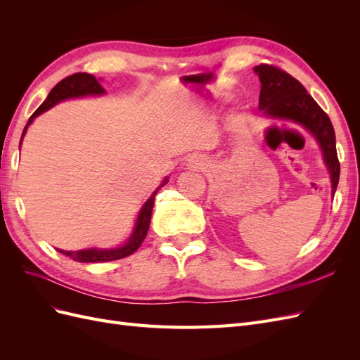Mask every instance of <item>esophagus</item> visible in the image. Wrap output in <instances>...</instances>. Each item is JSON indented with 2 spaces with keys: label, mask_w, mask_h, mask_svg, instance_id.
Segmentation results:
<instances>
[{
  "label": "esophagus",
  "mask_w": 360,
  "mask_h": 360,
  "mask_svg": "<svg viewBox=\"0 0 360 360\" xmlns=\"http://www.w3.org/2000/svg\"><path fill=\"white\" fill-rule=\"evenodd\" d=\"M188 165H189L191 168H195V169H202L204 163H202V160H200V158L192 156V158L188 159Z\"/></svg>",
  "instance_id": "esophagus-1"
}]
</instances>
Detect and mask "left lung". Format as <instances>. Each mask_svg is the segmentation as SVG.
<instances>
[{"label": "left lung", "mask_w": 360, "mask_h": 360, "mask_svg": "<svg viewBox=\"0 0 360 360\" xmlns=\"http://www.w3.org/2000/svg\"><path fill=\"white\" fill-rule=\"evenodd\" d=\"M254 70L261 82L258 110L267 117L288 120L309 130L323 151L324 163L330 172L332 195H335L340 181V160L336 155L335 130L329 115L308 94L304 86L287 72L269 64H259Z\"/></svg>", "instance_id": "8db88e82"}]
</instances>
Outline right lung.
<instances>
[{
    "label": "right lung",
    "instance_id": "right-lung-1",
    "mask_svg": "<svg viewBox=\"0 0 360 360\" xmlns=\"http://www.w3.org/2000/svg\"><path fill=\"white\" fill-rule=\"evenodd\" d=\"M96 94L97 96L105 94V89L101 85V81L96 79L93 75L75 73V75L68 76V78H64L63 81H60L56 86H53V89L49 91L46 101L43 102L34 111V114L30 117L28 123L22 132V138L27 132L28 126L32 123V120H34L37 115H40L41 112L48 111L49 108H52L53 105H57L61 101L72 99V97L96 96ZM22 138H20V141H22ZM167 181H168V179L163 180V183L159 188H162L163 184H167ZM158 189L143 205V209H141V212L138 214V219L135 222L134 233L129 237V240L123 246L112 248V249H82V250H73V252L72 250H61V249H57V250L64 255L70 257L73 261H79V263H106V261H114V259H120V258L132 255L135 250L141 246V243L144 242V238L147 236Z\"/></svg>",
    "mask_w": 360,
    "mask_h": 360
}]
</instances>
